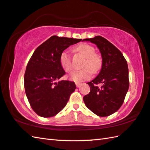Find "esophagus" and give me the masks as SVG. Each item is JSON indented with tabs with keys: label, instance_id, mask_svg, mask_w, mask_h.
I'll return each instance as SVG.
<instances>
[{
	"label": "esophagus",
	"instance_id": "esophagus-1",
	"mask_svg": "<svg viewBox=\"0 0 150 150\" xmlns=\"http://www.w3.org/2000/svg\"><path fill=\"white\" fill-rule=\"evenodd\" d=\"M75 83H76V85L77 87H79L81 85V83H79V82H76Z\"/></svg>",
	"mask_w": 150,
	"mask_h": 150
}]
</instances>
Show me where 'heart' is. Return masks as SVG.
<instances>
[{"label":"heart","instance_id":"1","mask_svg":"<svg viewBox=\"0 0 150 150\" xmlns=\"http://www.w3.org/2000/svg\"><path fill=\"white\" fill-rule=\"evenodd\" d=\"M75 50L83 55L85 59L82 64L83 69L73 71L69 78L72 81L80 82L89 79L92 73L96 74L102 65V60L100 56L95 54V48L87 44L79 45L75 48ZM60 63L62 68L66 72H70L73 69L72 59L67 52H63L60 56Z\"/></svg>","mask_w":150,"mask_h":150}]
</instances>
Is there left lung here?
<instances>
[{
  "label": "left lung",
  "instance_id": "obj_1",
  "mask_svg": "<svg viewBox=\"0 0 150 150\" xmlns=\"http://www.w3.org/2000/svg\"><path fill=\"white\" fill-rule=\"evenodd\" d=\"M98 48L102 57L101 71L89 85V94L83 97L85 105L99 117H108L122 106L129 88V71L123 54L111 42L101 36L85 39ZM102 84L101 88L97 85Z\"/></svg>",
  "mask_w": 150,
  "mask_h": 150
}]
</instances>
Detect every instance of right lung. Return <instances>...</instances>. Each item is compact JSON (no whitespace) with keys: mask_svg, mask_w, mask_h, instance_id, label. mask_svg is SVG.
Returning <instances> with one entry per match:
<instances>
[{"mask_svg":"<svg viewBox=\"0 0 150 150\" xmlns=\"http://www.w3.org/2000/svg\"><path fill=\"white\" fill-rule=\"evenodd\" d=\"M81 41L53 35L39 46L30 59L24 77V88L32 109L40 117L56 115L76 88L74 82L57 81L65 74L60 63L61 54Z\"/></svg>","mask_w":150,"mask_h":150,"instance_id":"1","label":"right lung"}]
</instances>
